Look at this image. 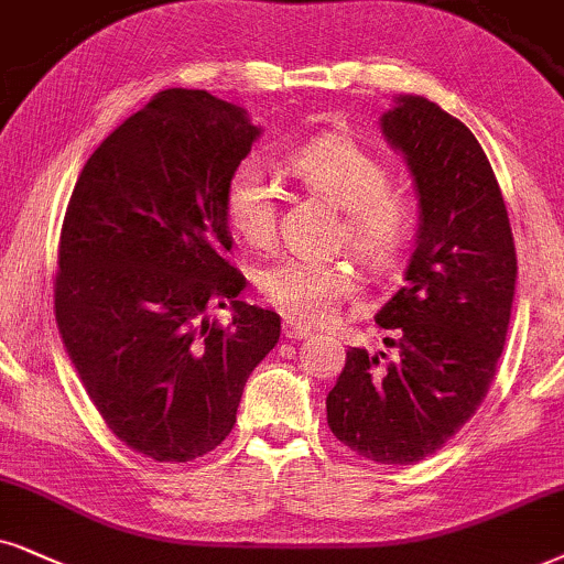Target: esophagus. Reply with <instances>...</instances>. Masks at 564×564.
I'll return each mask as SVG.
<instances>
[{
	"label": "esophagus",
	"mask_w": 564,
	"mask_h": 564,
	"mask_svg": "<svg viewBox=\"0 0 564 564\" xmlns=\"http://www.w3.org/2000/svg\"><path fill=\"white\" fill-rule=\"evenodd\" d=\"M283 335H286V338H294V340H299V338H310L312 327L296 323L294 317H286V319H283Z\"/></svg>",
	"instance_id": "esophagus-1"
}]
</instances>
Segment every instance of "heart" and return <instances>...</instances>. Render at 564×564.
Listing matches in <instances>:
<instances>
[{
	"label": "heart",
	"instance_id": "1",
	"mask_svg": "<svg viewBox=\"0 0 564 564\" xmlns=\"http://www.w3.org/2000/svg\"><path fill=\"white\" fill-rule=\"evenodd\" d=\"M286 169L310 192L344 208L338 229L346 245L372 273H393L416 231V199L390 184V166L344 132L302 142L286 155ZM229 229L252 247H270L278 231V195L258 161H241L224 187ZM260 294L304 323H325L359 291V278L344 260H312L289 254L258 275Z\"/></svg>",
	"mask_w": 564,
	"mask_h": 564
}]
</instances>
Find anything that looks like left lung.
<instances>
[{"instance_id": "8db88e82", "label": "left lung", "mask_w": 564, "mask_h": 564, "mask_svg": "<svg viewBox=\"0 0 564 564\" xmlns=\"http://www.w3.org/2000/svg\"><path fill=\"white\" fill-rule=\"evenodd\" d=\"M382 134L419 195L405 286L377 312L393 356L348 348L327 426L354 453L411 466L479 409L505 348L518 260L508 208L479 140L422 96H398Z\"/></svg>"}]
</instances>
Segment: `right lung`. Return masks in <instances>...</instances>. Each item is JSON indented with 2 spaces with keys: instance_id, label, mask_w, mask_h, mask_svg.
Instances as JSON below:
<instances>
[{
  "instance_id": "add662e5",
  "label": "right lung",
  "mask_w": 564,
  "mask_h": 564,
  "mask_svg": "<svg viewBox=\"0 0 564 564\" xmlns=\"http://www.w3.org/2000/svg\"><path fill=\"white\" fill-rule=\"evenodd\" d=\"M260 138L208 90H161L85 163L64 213L54 312L109 430L145 458L187 463L229 437L281 317L239 302L226 260V180ZM232 306L229 326L207 317Z\"/></svg>"
}]
</instances>
